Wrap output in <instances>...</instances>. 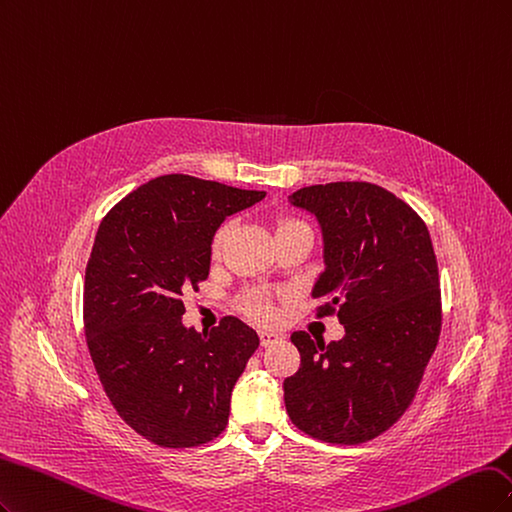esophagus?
Wrapping results in <instances>:
<instances>
[{"instance_id":"1","label":"esophagus","mask_w":512,"mask_h":512,"mask_svg":"<svg viewBox=\"0 0 512 512\" xmlns=\"http://www.w3.org/2000/svg\"><path fill=\"white\" fill-rule=\"evenodd\" d=\"M259 338H261V346H270V344H274V342L280 340V334H278V332H272V329H261Z\"/></svg>"}]
</instances>
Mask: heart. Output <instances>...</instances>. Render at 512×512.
I'll return each instance as SVG.
<instances>
[{
    "label": "heart",
    "instance_id": "obj_1",
    "mask_svg": "<svg viewBox=\"0 0 512 512\" xmlns=\"http://www.w3.org/2000/svg\"><path fill=\"white\" fill-rule=\"evenodd\" d=\"M293 223H298V221H283V223L278 225V229H280V227H287V225H293ZM227 234H229V223L221 225V227L217 229V234H214V238H212V253H214V255H219V253H221V246H223V242H225ZM242 306H244V310L249 312V315H251V317H255V319L268 321V319L272 317V304H270V298H268V293H266V291H261V289H255V291L244 293Z\"/></svg>",
    "mask_w": 512,
    "mask_h": 512
}]
</instances>
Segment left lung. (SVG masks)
I'll use <instances>...</instances> for the list:
<instances>
[{
	"label": "left lung",
	"instance_id": "1",
	"mask_svg": "<svg viewBox=\"0 0 512 512\" xmlns=\"http://www.w3.org/2000/svg\"><path fill=\"white\" fill-rule=\"evenodd\" d=\"M315 214L323 263L312 298L344 336L325 344L293 332L302 364L285 378V406L304 434L359 444L398 421L440 336V280L419 214L370 183H327L289 195Z\"/></svg>",
	"mask_w": 512,
	"mask_h": 512
}]
</instances>
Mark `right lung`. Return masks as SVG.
I'll use <instances>...</instances> for the list:
<instances>
[{
	"label": "right lung",
	"mask_w": 512,
	"mask_h": 512,
	"mask_svg": "<svg viewBox=\"0 0 512 512\" xmlns=\"http://www.w3.org/2000/svg\"><path fill=\"white\" fill-rule=\"evenodd\" d=\"M266 197L187 174L148 180L97 229L85 272V336L119 417L159 447H200L229 419L234 385L259 336L236 317L183 325L180 295L210 272L221 223Z\"/></svg>",
	"instance_id": "obj_1"
}]
</instances>
